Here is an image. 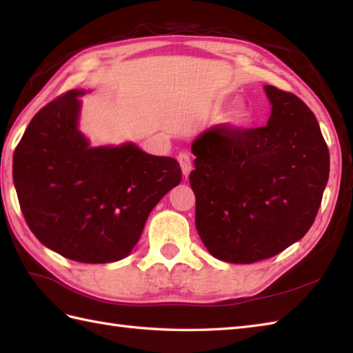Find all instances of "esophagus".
<instances>
[{
	"label": "esophagus",
	"mask_w": 353,
	"mask_h": 353,
	"mask_svg": "<svg viewBox=\"0 0 353 353\" xmlns=\"http://www.w3.org/2000/svg\"><path fill=\"white\" fill-rule=\"evenodd\" d=\"M177 161H179V163H181V168H182L183 176H185V177H188V176H190V172H191V170H192V163H191V157H190V154H188V153H185V152L179 153V156H177Z\"/></svg>",
	"instance_id": "obj_1"
}]
</instances>
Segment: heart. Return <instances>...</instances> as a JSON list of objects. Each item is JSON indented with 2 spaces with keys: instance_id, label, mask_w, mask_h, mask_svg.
<instances>
[{
  "instance_id": "obj_1",
  "label": "heart",
  "mask_w": 353,
  "mask_h": 353,
  "mask_svg": "<svg viewBox=\"0 0 353 353\" xmlns=\"http://www.w3.org/2000/svg\"><path fill=\"white\" fill-rule=\"evenodd\" d=\"M243 118H244V112H243V109H236L234 114H232V123H235V124H238V123H241L243 121Z\"/></svg>"
}]
</instances>
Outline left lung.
Wrapping results in <instances>:
<instances>
[{"label": "left lung", "instance_id": "8db88e82", "mask_svg": "<svg viewBox=\"0 0 353 353\" xmlns=\"http://www.w3.org/2000/svg\"><path fill=\"white\" fill-rule=\"evenodd\" d=\"M267 125L219 124L192 142L196 228L209 253L234 264L272 258L312 226L329 179V150L311 109L265 85Z\"/></svg>", "mask_w": 353, "mask_h": 353}]
</instances>
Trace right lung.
I'll list each match as a JSON object with an SVG mask.
<instances>
[{"instance_id":"right-lung-1","label":"right lung","mask_w":353,"mask_h":353,"mask_svg":"<svg viewBox=\"0 0 353 353\" xmlns=\"http://www.w3.org/2000/svg\"><path fill=\"white\" fill-rule=\"evenodd\" d=\"M72 89L30 121L13 154L22 215L39 241L62 256L104 264L125 258L152 209L182 181L172 157L134 144L89 147Z\"/></svg>"}]
</instances>
